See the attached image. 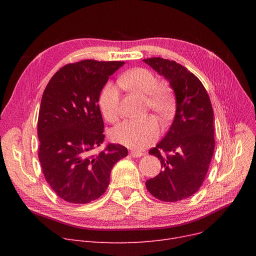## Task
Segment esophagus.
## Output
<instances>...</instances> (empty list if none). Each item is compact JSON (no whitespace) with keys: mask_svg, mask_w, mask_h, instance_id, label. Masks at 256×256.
<instances>
[{"mask_svg":"<svg viewBox=\"0 0 256 256\" xmlns=\"http://www.w3.org/2000/svg\"><path fill=\"white\" fill-rule=\"evenodd\" d=\"M130 154L132 156V158H140L141 156H143V152H139V150H130Z\"/></svg>","mask_w":256,"mask_h":256,"instance_id":"esophagus-1","label":"esophagus"}]
</instances>
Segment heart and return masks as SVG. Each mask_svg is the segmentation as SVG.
<instances>
[{"mask_svg":"<svg viewBox=\"0 0 256 256\" xmlns=\"http://www.w3.org/2000/svg\"><path fill=\"white\" fill-rule=\"evenodd\" d=\"M119 85L132 92L146 96L148 106L158 114L166 116L171 111L173 104L172 91L163 86H158L156 76L146 68H132L121 76ZM120 96L116 86L108 83L104 86L98 98V104L102 116L109 122H116L119 118ZM160 134L156 120L146 117L139 120H126L117 126L111 134L114 142L132 148L142 150L152 144Z\"/></svg>","mask_w":256,"mask_h":256,"instance_id":"heart-1","label":"heart"}]
</instances>
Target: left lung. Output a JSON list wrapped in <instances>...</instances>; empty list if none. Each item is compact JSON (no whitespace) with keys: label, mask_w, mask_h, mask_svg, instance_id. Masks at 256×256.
<instances>
[{"label":"left lung","mask_w":256,"mask_h":256,"mask_svg":"<svg viewBox=\"0 0 256 256\" xmlns=\"http://www.w3.org/2000/svg\"><path fill=\"white\" fill-rule=\"evenodd\" d=\"M143 61L169 80L176 98L170 130L150 150L163 170L146 180V189L160 201L176 202L194 195L206 176L214 150L212 106L202 83L184 66L160 57Z\"/></svg>","instance_id":"1"}]
</instances>
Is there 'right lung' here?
Segmentation results:
<instances>
[{
	"label": "right lung",
	"mask_w": 256,
	"mask_h": 256,
	"mask_svg": "<svg viewBox=\"0 0 256 256\" xmlns=\"http://www.w3.org/2000/svg\"><path fill=\"white\" fill-rule=\"evenodd\" d=\"M120 61L83 60L66 64L52 76L40 104L38 158L46 182L61 199L83 204L100 197L111 169L128 156L126 147L104 139L98 98Z\"/></svg>",
	"instance_id": "1"
}]
</instances>
